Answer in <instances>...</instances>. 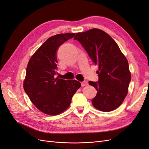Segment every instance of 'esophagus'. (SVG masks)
<instances>
[{"instance_id": "34e87169", "label": "esophagus", "mask_w": 149, "mask_h": 149, "mask_svg": "<svg viewBox=\"0 0 149 149\" xmlns=\"http://www.w3.org/2000/svg\"><path fill=\"white\" fill-rule=\"evenodd\" d=\"M88 84V83L87 81H83V82H81V86H87Z\"/></svg>"}]
</instances>
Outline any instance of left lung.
Segmentation results:
<instances>
[{
	"label": "left lung",
	"instance_id": "left-lung-1",
	"mask_svg": "<svg viewBox=\"0 0 149 149\" xmlns=\"http://www.w3.org/2000/svg\"><path fill=\"white\" fill-rule=\"evenodd\" d=\"M94 65L99 66L98 81L89 84L97 91L92 104L97 109L109 112L117 109L128 93L131 79L127 58L114 40L104 31L93 29L76 34Z\"/></svg>",
	"mask_w": 149,
	"mask_h": 149
}]
</instances>
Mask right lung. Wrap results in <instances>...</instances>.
Instances as JSON below:
<instances>
[{"label":"right lung","instance_id":"1","mask_svg":"<svg viewBox=\"0 0 149 149\" xmlns=\"http://www.w3.org/2000/svg\"><path fill=\"white\" fill-rule=\"evenodd\" d=\"M75 33L58 34L46 40L31 57L26 70L24 91L36 107L55 116L65 111L81 87L76 80L55 78L58 49Z\"/></svg>","mask_w":149,"mask_h":149}]
</instances>
